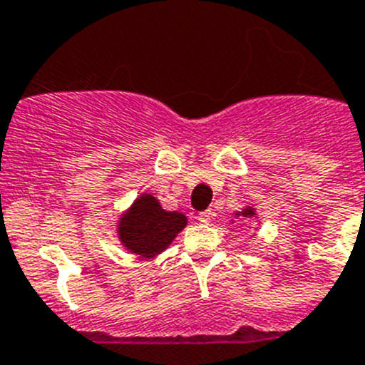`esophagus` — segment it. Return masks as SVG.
<instances>
[{
	"instance_id": "1",
	"label": "esophagus",
	"mask_w": 365,
	"mask_h": 365,
	"mask_svg": "<svg viewBox=\"0 0 365 365\" xmlns=\"http://www.w3.org/2000/svg\"><path fill=\"white\" fill-rule=\"evenodd\" d=\"M212 216H215V212H212L211 209H207V211L200 212L198 220H200V222H202V223H209V222H211V220H212Z\"/></svg>"
}]
</instances>
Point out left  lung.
I'll use <instances>...</instances> for the list:
<instances>
[{"mask_svg":"<svg viewBox=\"0 0 365 365\" xmlns=\"http://www.w3.org/2000/svg\"><path fill=\"white\" fill-rule=\"evenodd\" d=\"M238 216H245V218H252L255 216V209L252 207H247V209H244L242 212H236Z\"/></svg>","mask_w":365,"mask_h":365,"instance_id":"8db88e82","label":"left lung"}]
</instances>
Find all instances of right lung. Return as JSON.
Segmentation results:
<instances>
[{"mask_svg":"<svg viewBox=\"0 0 365 365\" xmlns=\"http://www.w3.org/2000/svg\"><path fill=\"white\" fill-rule=\"evenodd\" d=\"M185 225V215L165 211L153 195H142L120 218L118 238L127 251L142 258H154L169 247Z\"/></svg>","mask_w":365,"mask_h":365,"instance_id":"1","label":"right lung"}]
</instances>
